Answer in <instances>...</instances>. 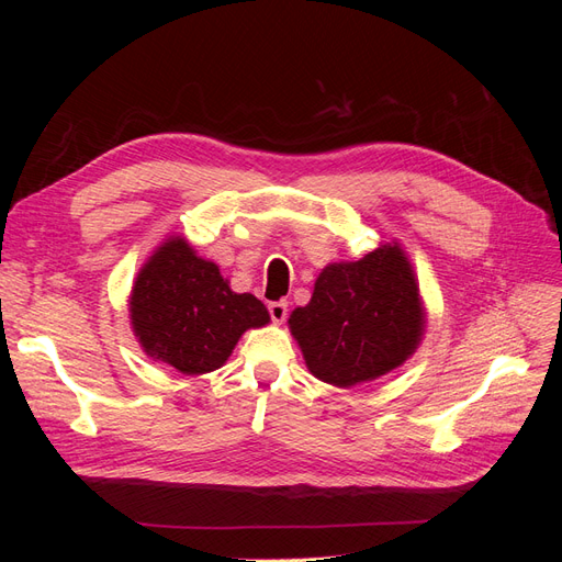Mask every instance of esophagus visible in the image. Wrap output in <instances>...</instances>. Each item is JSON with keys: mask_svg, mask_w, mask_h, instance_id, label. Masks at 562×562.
I'll return each mask as SVG.
<instances>
[{"mask_svg": "<svg viewBox=\"0 0 562 562\" xmlns=\"http://www.w3.org/2000/svg\"><path fill=\"white\" fill-rule=\"evenodd\" d=\"M267 310H269V316H271V321L283 323V321H285V316H288V302H285V300H279V302H269V304H267Z\"/></svg>", "mask_w": 562, "mask_h": 562, "instance_id": "obj_1", "label": "esophagus"}]
</instances>
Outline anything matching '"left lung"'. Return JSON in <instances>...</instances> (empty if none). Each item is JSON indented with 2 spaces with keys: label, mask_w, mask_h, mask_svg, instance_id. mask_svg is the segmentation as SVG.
Listing matches in <instances>:
<instances>
[{
  "label": "left lung",
  "mask_w": 562,
  "mask_h": 562,
  "mask_svg": "<svg viewBox=\"0 0 562 562\" xmlns=\"http://www.w3.org/2000/svg\"><path fill=\"white\" fill-rule=\"evenodd\" d=\"M288 323L312 375L335 386L386 375L417 349L424 330L413 269L389 244L359 262L328 265L307 307Z\"/></svg>",
  "instance_id": "obj_1"
}]
</instances>
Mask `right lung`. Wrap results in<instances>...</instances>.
I'll return each mask as SVG.
<instances>
[{
	"mask_svg": "<svg viewBox=\"0 0 562 562\" xmlns=\"http://www.w3.org/2000/svg\"><path fill=\"white\" fill-rule=\"evenodd\" d=\"M131 323L149 356L201 375L223 366L239 337L269 323V314L255 295L234 293L215 262L196 258L176 236L135 279Z\"/></svg>",
	"mask_w": 562,
	"mask_h": 562,
	"instance_id": "obj_1",
	"label": "right lung"
}]
</instances>
